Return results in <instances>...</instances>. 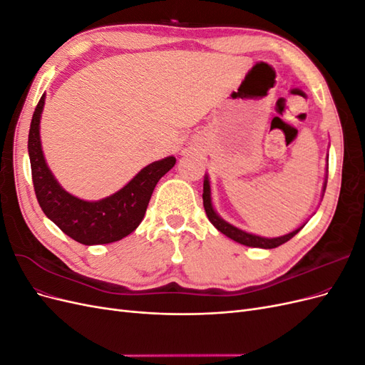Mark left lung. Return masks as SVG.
I'll return each instance as SVG.
<instances>
[{
	"label": "left lung",
	"mask_w": 365,
	"mask_h": 365,
	"mask_svg": "<svg viewBox=\"0 0 365 365\" xmlns=\"http://www.w3.org/2000/svg\"><path fill=\"white\" fill-rule=\"evenodd\" d=\"M329 161V160H327ZM327 165L326 164V176H324V184H323V192L322 196H324L326 192V184H327ZM202 201H204V208H205V213L210 222H212L220 233L225 235L227 237L233 239L237 244L242 245H247V247H252V248H263V250H271V248H277L280 245H283L284 242H288L289 239H292L298 231H300L304 224L302 227H298L297 230L291 231V233L284 235V236H279V237H263V236H257V235H252V233H247V231L240 230L235 225H231L230 222H227L225 219L220 217L217 215V212L213 207V201H212V187H210V180H208V175L204 176V193H202Z\"/></svg>",
	"instance_id": "obj_1"
}]
</instances>
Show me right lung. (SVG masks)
Wrapping results in <instances>:
<instances>
[{
    "instance_id": "right-lung-1",
    "label": "right lung",
    "mask_w": 365,
    "mask_h": 365,
    "mask_svg": "<svg viewBox=\"0 0 365 365\" xmlns=\"http://www.w3.org/2000/svg\"><path fill=\"white\" fill-rule=\"evenodd\" d=\"M46 94L33 113L29 132V157L33 185L42 212L65 235L83 245H103L126 237L145 217L157 182L176 163L165 157L143 168L115 193L98 201H85L68 193L48 169L41 145V114Z\"/></svg>"
}]
</instances>
